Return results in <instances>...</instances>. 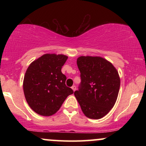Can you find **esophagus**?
<instances>
[{
  "label": "esophagus",
  "instance_id": "esophagus-1",
  "mask_svg": "<svg viewBox=\"0 0 146 146\" xmlns=\"http://www.w3.org/2000/svg\"><path fill=\"white\" fill-rule=\"evenodd\" d=\"M71 88H72V89H73V91H75V90H76V86H73L71 87Z\"/></svg>",
  "mask_w": 146,
  "mask_h": 146
}]
</instances>
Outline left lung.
Masks as SVG:
<instances>
[{
	"label": "left lung",
	"instance_id": "1",
	"mask_svg": "<svg viewBox=\"0 0 146 146\" xmlns=\"http://www.w3.org/2000/svg\"><path fill=\"white\" fill-rule=\"evenodd\" d=\"M81 83L74 95L87 117L101 119L113 108L118 96L120 78L110 62L101 57L77 59Z\"/></svg>",
	"mask_w": 146,
	"mask_h": 146
}]
</instances>
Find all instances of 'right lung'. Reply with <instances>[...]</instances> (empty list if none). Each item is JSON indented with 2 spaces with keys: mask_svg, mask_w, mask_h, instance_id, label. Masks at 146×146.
Here are the masks:
<instances>
[{
  "mask_svg": "<svg viewBox=\"0 0 146 146\" xmlns=\"http://www.w3.org/2000/svg\"><path fill=\"white\" fill-rule=\"evenodd\" d=\"M67 59L64 55L46 53L27 69L23 81L25 97L30 108L38 115H54L73 93L65 84L66 77L61 71Z\"/></svg>",
  "mask_w": 146,
  "mask_h": 146,
  "instance_id": "add662e5",
  "label": "right lung"
}]
</instances>
